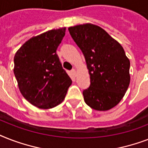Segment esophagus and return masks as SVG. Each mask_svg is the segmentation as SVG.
I'll use <instances>...</instances> for the list:
<instances>
[{"mask_svg": "<svg viewBox=\"0 0 148 148\" xmlns=\"http://www.w3.org/2000/svg\"><path fill=\"white\" fill-rule=\"evenodd\" d=\"M71 73L73 74V75H74V76H75V75H76V70H75V68H73V69L71 70Z\"/></svg>", "mask_w": 148, "mask_h": 148, "instance_id": "esophagus-1", "label": "esophagus"}]
</instances>
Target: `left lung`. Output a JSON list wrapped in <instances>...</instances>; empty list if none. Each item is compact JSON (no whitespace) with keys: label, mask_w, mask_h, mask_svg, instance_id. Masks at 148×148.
I'll list each match as a JSON object with an SVG mask.
<instances>
[{"label":"left lung","mask_w":148,"mask_h":148,"mask_svg":"<svg viewBox=\"0 0 148 148\" xmlns=\"http://www.w3.org/2000/svg\"><path fill=\"white\" fill-rule=\"evenodd\" d=\"M81 50L90 74V84L84 90L85 103L96 110L117 105L130 84V60L124 48L103 29L91 24L68 28Z\"/></svg>","instance_id":"1"}]
</instances>
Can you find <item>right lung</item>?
<instances>
[{
    "label": "right lung",
    "instance_id": "1",
    "mask_svg": "<svg viewBox=\"0 0 148 148\" xmlns=\"http://www.w3.org/2000/svg\"><path fill=\"white\" fill-rule=\"evenodd\" d=\"M65 30H51L31 38L14 58L20 91L28 102L41 109L60 104L72 83L56 53Z\"/></svg>",
    "mask_w": 148,
    "mask_h": 148
}]
</instances>
